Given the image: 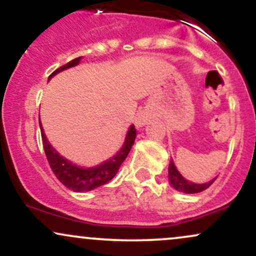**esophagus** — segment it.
I'll return each mask as SVG.
<instances>
[{
	"label": "esophagus",
	"instance_id": "esophagus-1",
	"mask_svg": "<svg viewBox=\"0 0 256 256\" xmlns=\"http://www.w3.org/2000/svg\"><path fill=\"white\" fill-rule=\"evenodd\" d=\"M148 122H149V116H148L146 113H140V114H138L137 118L134 119V125H136V128H142V126L148 124Z\"/></svg>",
	"mask_w": 256,
	"mask_h": 256
}]
</instances>
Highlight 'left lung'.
Masks as SVG:
<instances>
[{
  "label": "left lung",
  "mask_w": 256,
  "mask_h": 256,
  "mask_svg": "<svg viewBox=\"0 0 256 256\" xmlns=\"http://www.w3.org/2000/svg\"><path fill=\"white\" fill-rule=\"evenodd\" d=\"M168 178H169V184H170V186L173 187L174 190H176L178 192L187 193V194H193V193L202 192L204 190L208 188V187L214 184V181L216 180V178H214V180L208 181V182H205V184L190 182V181L186 180V178L180 174V172H178L176 167H175L173 160H170V163H169Z\"/></svg>",
  "instance_id": "1"
}]
</instances>
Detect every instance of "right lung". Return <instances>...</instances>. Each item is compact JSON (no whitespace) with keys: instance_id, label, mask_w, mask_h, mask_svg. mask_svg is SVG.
<instances>
[{"instance_id":"right-lung-1","label":"right lung","mask_w":256,"mask_h":256,"mask_svg":"<svg viewBox=\"0 0 256 256\" xmlns=\"http://www.w3.org/2000/svg\"><path fill=\"white\" fill-rule=\"evenodd\" d=\"M82 57L75 58V60L66 63V66H60L56 72H54L48 76V81L57 75L58 72H64V70L70 69L78 66L81 62ZM39 126L40 131H42V146H44L45 155L48 158V164L54 172V175L58 180L60 181L66 188L74 190V192H89L93 190L98 187L102 186V184H107L110 180H112L118 173L120 166L128 158V152H130L132 146H134V140H136L137 132L134 125L130 126L128 134H126L125 142L120 150L114 156L106 160L100 164L95 166V167H81V166L75 164L69 160L60 155V152L51 146L50 142L48 140L44 128H42V122L39 119Z\"/></svg>"}]
</instances>
